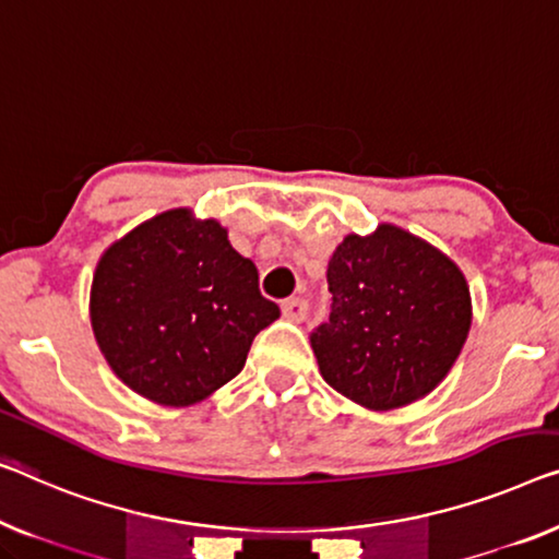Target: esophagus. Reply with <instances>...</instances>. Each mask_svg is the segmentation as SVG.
Returning <instances> with one entry per match:
<instances>
[{
	"mask_svg": "<svg viewBox=\"0 0 559 559\" xmlns=\"http://www.w3.org/2000/svg\"><path fill=\"white\" fill-rule=\"evenodd\" d=\"M281 308H283V316H286L288 321H296V323H301L308 316L306 298H286V301L281 304Z\"/></svg>",
	"mask_w": 559,
	"mask_h": 559,
	"instance_id": "obj_1",
	"label": "esophagus"
}]
</instances>
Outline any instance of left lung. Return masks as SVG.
Returning <instances> with one entry per match:
<instances>
[{"label": "left lung", "mask_w": 559, "mask_h": 559, "mask_svg": "<svg viewBox=\"0 0 559 559\" xmlns=\"http://www.w3.org/2000/svg\"><path fill=\"white\" fill-rule=\"evenodd\" d=\"M329 321L311 331L326 384L373 412L429 394L472 326L462 271L396 226L346 236L326 271Z\"/></svg>", "instance_id": "obj_1"}]
</instances>
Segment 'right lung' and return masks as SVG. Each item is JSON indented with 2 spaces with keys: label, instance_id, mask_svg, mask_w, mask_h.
I'll list each match as a JSON object with an SVG mask.
<instances>
[{
  "label": "right lung",
  "instance_id": "add662e5",
  "mask_svg": "<svg viewBox=\"0 0 559 559\" xmlns=\"http://www.w3.org/2000/svg\"><path fill=\"white\" fill-rule=\"evenodd\" d=\"M278 316L226 228L190 218L186 207L155 215L107 248L90 296L107 364L132 391L165 406L195 404L238 377L255 333Z\"/></svg>",
  "mask_w": 559,
  "mask_h": 559
}]
</instances>
